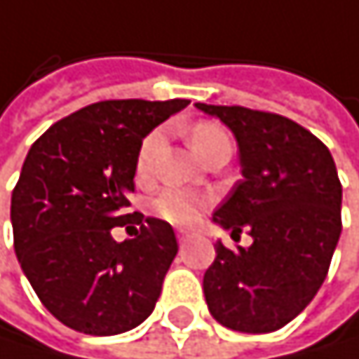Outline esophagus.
<instances>
[{"instance_id": "obj_1", "label": "esophagus", "mask_w": 359, "mask_h": 359, "mask_svg": "<svg viewBox=\"0 0 359 359\" xmlns=\"http://www.w3.org/2000/svg\"><path fill=\"white\" fill-rule=\"evenodd\" d=\"M188 238H190V233H188V231H184V229H180V231H177V240H180V244H184Z\"/></svg>"}]
</instances>
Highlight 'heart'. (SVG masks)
I'll use <instances>...</instances> for the list:
<instances>
[{"mask_svg": "<svg viewBox=\"0 0 359 359\" xmlns=\"http://www.w3.org/2000/svg\"><path fill=\"white\" fill-rule=\"evenodd\" d=\"M160 133H149L141 147H139V156H137V175L139 177H147L149 175V169H151V160L158 151V145H160ZM229 141L226 133L218 126V123H212V121H196L190 126L188 130V143L192 147V151L203 158L212 147H216L218 143H224ZM205 203L203 196L194 194L190 190H184V188H165L160 192L151 208L154 212L165 218L167 222H173V224H190L196 214H199L201 205Z\"/></svg>", "mask_w": 359, "mask_h": 359, "instance_id": "b5f03b06", "label": "heart"}]
</instances>
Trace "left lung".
Returning a JSON list of instances; mask_svg holds the SVG:
<instances>
[{
  "mask_svg": "<svg viewBox=\"0 0 359 359\" xmlns=\"http://www.w3.org/2000/svg\"><path fill=\"white\" fill-rule=\"evenodd\" d=\"M218 117L240 149L242 180L214 212V222L252 244L229 250L203 276L212 317L236 332L265 334L295 319L323 285L336 250L340 186L330 149L289 117L246 107L194 104Z\"/></svg>",
  "mask_w": 359,
  "mask_h": 359,
  "instance_id": "1",
  "label": "left lung"
}]
</instances>
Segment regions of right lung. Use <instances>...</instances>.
<instances>
[{
	"mask_svg": "<svg viewBox=\"0 0 359 359\" xmlns=\"http://www.w3.org/2000/svg\"><path fill=\"white\" fill-rule=\"evenodd\" d=\"M190 100H102L60 119L32 145L12 190L14 252L44 309L64 325L113 336L143 323L177 255L173 226L126 224L143 139Z\"/></svg>",
	"mask_w": 359,
	"mask_h": 359,
	"instance_id": "right-lung-1",
	"label": "right lung"
}]
</instances>
